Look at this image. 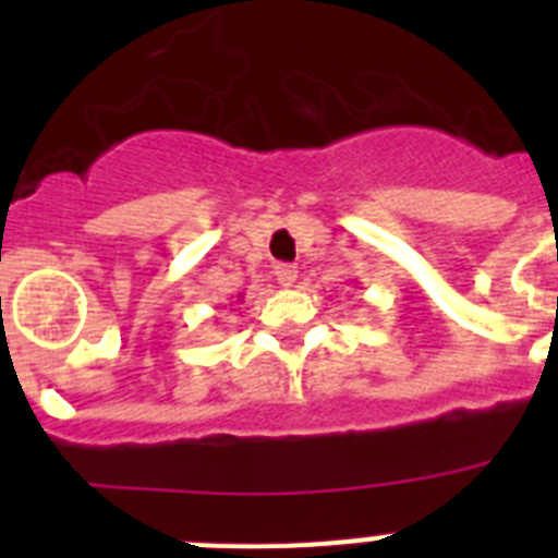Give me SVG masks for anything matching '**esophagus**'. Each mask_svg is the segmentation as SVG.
I'll return each mask as SVG.
<instances>
[{
	"instance_id": "34e87169",
	"label": "esophagus",
	"mask_w": 558,
	"mask_h": 558,
	"mask_svg": "<svg viewBox=\"0 0 558 558\" xmlns=\"http://www.w3.org/2000/svg\"><path fill=\"white\" fill-rule=\"evenodd\" d=\"M276 282L282 284V288H293L295 279H299V268L295 265H276Z\"/></svg>"
}]
</instances>
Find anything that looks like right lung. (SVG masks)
I'll return each mask as SVG.
<instances>
[{
    "label": "right lung",
    "mask_w": 558,
    "mask_h": 558,
    "mask_svg": "<svg viewBox=\"0 0 558 558\" xmlns=\"http://www.w3.org/2000/svg\"><path fill=\"white\" fill-rule=\"evenodd\" d=\"M236 299H243V295H236Z\"/></svg>",
    "instance_id": "obj_1"
}]
</instances>
